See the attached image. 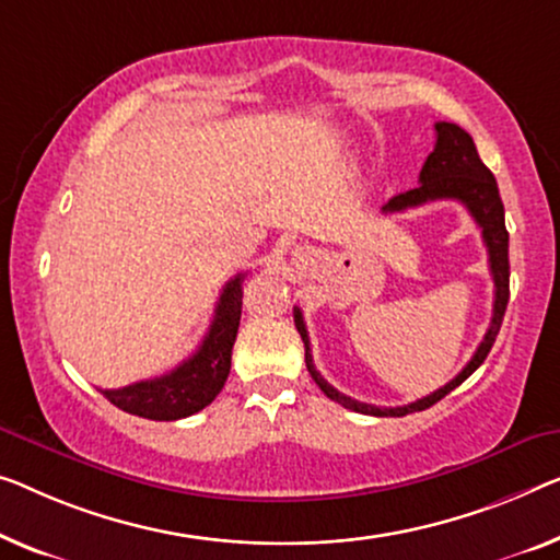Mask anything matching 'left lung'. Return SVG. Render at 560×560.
<instances>
[{
  "label": "left lung",
  "instance_id": "obj_1",
  "mask_svg": "<svg viewBox=\"0 0 560 560\" xmlns=\"http://www.w3.org/2000/svg\"><path fill=\"white\" fill-rule=\"evenodd\" d=\"M435 150L428 155L422 171H420V186L412 190H405L395 198H389L385 206H382V213H402L407 208H417L422 203H430V200H460V203L470 211V215L478 223L482 231V241H486L488 248V264H490V273H493V283H495V302H493V319H490V327L482 337L480 347L475 349L472 360L463 366V372L457 374L455 380H450L445 387H440L432 392V395L417 399V402L402 405V407H377V405H366V402H357V399L341 395L339 389H334L327 380L316 372L314 360H312V347H308V334H306V324L304 316L299 308L294 306V324L299 334H302L304 341V360H306V370L312 374V380L319 385V389L327 395L334 402H339L347 410L362 412V415H372V417H405L410 412H422L440 402L442 397L450 395L455 387H460L463 382L470 377V374L478 370V366L486 362V357L490 349L495 345V337L500 331V324H503L505 316V306L508 299H511V264H508V231H505V211H503V200H500L498 194V183L493 178V173L486 168V163L480 161L478 148H475L472 138L455 122H435Z\"/></svg>",
  "mask_w": 560,
  "mask_h": 560
}]
</instances>
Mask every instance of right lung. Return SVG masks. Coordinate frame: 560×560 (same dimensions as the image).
I'll return each instance as SVG.
<instances>
[{
	"mask_svg": "<svg viewBox=\"0 0 560 560\" xmlns=\"http://www.w3.org/2000/svg\"><path fill=\"white\" fill-rule=\"evenodd\" d=\"M246 273H236L221 291L213 322L203 341L188 360H183L163 377L143 380L120 389H100L122 412L145 417V420L171 422L196 415L211 405L223 389L231 372V349L241 322V281Z\"/></svg>",
	"mask_w": 560,
	"mask_h": 560,
	"instance_id": "add662e5",
	"label": "right lung"
}]
</instances>
